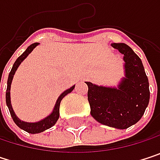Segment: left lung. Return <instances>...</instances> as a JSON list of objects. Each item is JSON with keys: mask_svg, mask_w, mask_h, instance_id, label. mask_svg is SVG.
Listing matches in <instances>:
<instances>
[{"mask_svg": "<svg viewBox=\"0 0 160 160\" xmlns=\"http://www.w3.org/2000/svg\"><path fill=\"white\" fill-rule=\"evenodd\" d=\"M124 56L125 78L118 88L86 81L92 117L103 125L127 129L137 123L148 106L149 82L139 56L125 43H112Z\"/></svg>", "mask_w": 160, "mask_h": 160, "instance_id": "8db88e82", "label": "left lung"}]
</instances>
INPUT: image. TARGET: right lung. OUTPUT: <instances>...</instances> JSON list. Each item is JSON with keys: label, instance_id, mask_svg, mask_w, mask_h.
Here are the masks:
<instances>
[{"label": "right lung", "instance_id": "right-lung-1", "mask_svg": "<svg viewBox=\"0 0 160 160\" xmlns=\"http://www.w3.org/2000/svg\"><path fill=\"white\" fill-rule=\"evenodd\" d=\"M38 44H39V43L35 42V43H32L31 45H29V46L27 48V50H26V51H25V52L16 59V61L15 62V64H14V66H13V68H12L10 73H9L8 80H7V89H6V105H7V107H8V108H9L10 114H11V116H12V118H13V120L15 121V123H16V125H17L20 129H22V130L28 132V133H40V132H44V131L47 130V129H50L51 127H52V126L56 123L57 119L59 118V107H60L61 100H62L68 93L71 92L73 91V89L75 88V85H74V86H72L70 89H68V90L65 91L63 93H61V95L58 97V99H57V101H56V104H55V106H54L53 111L52 112V114L49 115L48 117L45 118L44 119L39 121V122H35V123L25 122V121L20 120V119L16 117L15 112H14L13 108H12L11 100H10L11 83H12V80H13V78H14V75H15V73H16V69H17V68L19 67V65L21 64V62H22V61H23V60H24V59L32 52V50L35 48Z\"/></svg>", "mask_w": 160, "mask_h": 160}]
</instances>
